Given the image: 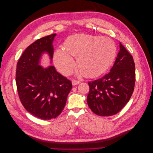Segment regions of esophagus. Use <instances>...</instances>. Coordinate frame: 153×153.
Listing matches in <instances>:
<instances>
[{
  "label": "esophagus",
  "instance_id": "esophagus-1",
  "mask_svg": "<svg viewBox=\"0 0 153 153\" xmlns=\"http://www.w3.org/2000/svg\"><path fill=\"white\" fill-rule=\"evenodd\" d=\"M80 83V82L78 81V80H72V84H73V85H78V84H79Z\"/></svg>",
  "mask_w": 153,
  "mask_h": 153
}]
</instances>
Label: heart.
<instances>
[{"label":"heart","mask_w":153,"mask_h":153,"mask_svg":"<svg viewBox=\"0 0 153 153\" xmlns=\"http://www.w3.org/2000/svg\"><path fill=\"white\" fill-rule=\"evenodd\" d=\"M64 50L57 49L53 61L58 70L64 75L70 74L75 66L72 56L84 76L93 78L101 75L113 63L116 55L114 41L103 36L76 34L69 36L64 43Z\"/></svg>","instance_id":"1"}]
</instances>
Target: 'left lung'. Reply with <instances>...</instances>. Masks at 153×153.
Here are the masks:
<instances>
[{"instance_id": "left-lung-1", "label": "left lung", "mask_w": 153, "mask_h": 153, "mask_svg": "<svg viewBox=\"0 0 153 153\" xmlns=\"http://www.w3.org/2000/svg\"><path fill=\"white\" fill-rule=\"evenodd\" d=\"M120 50L110 71L88 83L87 101L91 110L100 116L117 114L131 98L135 84V66L132 55L119 43Z\"/></svg>"}]
</instances>
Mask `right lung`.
<instances>
[{"label":"right lung","instance_id":"obj_1","mask_svg":"<svg viewBox=\"0 0 153 153\" xmlns=\"http://www.w3.org/2000/svg\"><path fill=\"white\" fill-rule=\"evenodd\" d=\"M56 34L36 40L29 45L17 63L16 84L23 106L32 115L50 120L61 114L72 89L70 80L59 73L53 66L39 65L43 53L53 58V41Z\"/></svg>","mask_w":153,"mask_h":153}]
</instances>
